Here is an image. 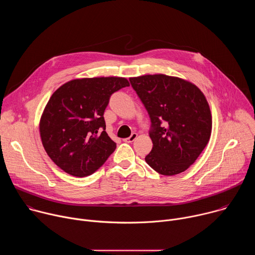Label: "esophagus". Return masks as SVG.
<instances>
[{"mask_svg": "<svg viewBox=\"0 0 255 255\" xmlns=\"http://www.w3.org/2000/svg\"><path fill=\"white\" fill-rule=\"evenodd\" d=\"M137 136H138L137 133H132L130 137H128V138L125 139V141H126V142H133V141L137 138Z\"/></svg>", "mask_w": 255, "mask_h": 255, "instance_id": "obj_1", "label": "esophagus"}]
</instances>
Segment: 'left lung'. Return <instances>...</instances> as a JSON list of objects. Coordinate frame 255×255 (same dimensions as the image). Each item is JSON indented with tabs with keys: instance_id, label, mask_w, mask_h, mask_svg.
Returning a JSON list of instances; mask_svg holds the SVG:
<instances>
[{
	"instance_id": "1",
	"label": "left lung",
	"mask_w": 255,
	"mask_h": 255,
	"mask_svg": "<svg viewBox=\"0 0 255 255\" xmlns=\"http://www.w3.org/2000/svg\"><path fill=\"white\" fill-rule=\"evenodd\" d=\"M129 80L151 120L153 146L145 161L163 175L187 170L211 137L212 114L205 95L187 80L162 74Z\"/></svg>"
}]
</instances>
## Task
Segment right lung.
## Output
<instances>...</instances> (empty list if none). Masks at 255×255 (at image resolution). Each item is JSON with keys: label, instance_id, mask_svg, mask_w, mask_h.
<instances>
[{"label": "right lung", "instance_id": "1", "mask_svg": "<svg viewBox=\"0 0 255 255\" xmlns=\"http://www.w3.org/2000/svg\"><path fill=\"white\" fill-rule=\"evenodd\" d=\"M129 86L126 78H83L63 84L52 94L39 132L46 153L58 167L84 177L114 152L116 143L105 131L104 112L111 95Z\"/></svg>", "mask_w": 255, "mask_h": 255}]
</instances>
